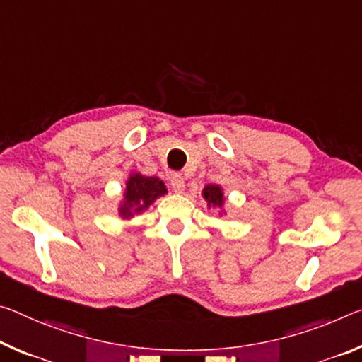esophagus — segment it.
Returning <instances> with one entry per match:
<instances>
[{
  "mask_svg": "<svg viewBox=\"0 0 362 362\" xmlns=\"http://www.w3.org/2000/svg\"><path fill=\"white\" fill-rule=\"evenodd\" d=\"M170 187L175 193H180V192H183V188H185V180H183V177L180 174H172L170 175Z\"/></svg>",
  "mask_w": 362,
  "mask_h": 362,
  "instance_id": "34e87169",
  "label": "esophagus"
}]
</instances>
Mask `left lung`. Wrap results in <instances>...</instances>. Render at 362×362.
Segmentation results:
<instances>
[{"label": "left lung", "mask_w": 362, "mask_h": 362, "mask_svg": "<svg viewBox=\"0 0 362 362\" xmlns=\"http://www.w3.org/2000/svg\"><path fill=\"white\" fill-rule=\"evenodd\" d=\"M202 197L204 198V202L208 203V209L214 208L219 209V216L227 214L226 212V194H223V190L221 185H216V183H208L204 185Z\"/></svg>", "instance_id": "obj_1"}]
</instances>
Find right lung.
<instances>
[{"instance_id":"right-lung-1","label":"right lung","mask_w":362,"mask_h":362,"mask_svg":"<svg viewBox=\"0 0 362 362\" xmlns=\"http://www.w3.org/2000/svg\"><path fill=\"white\" fill-rule=\"evenodd\" d=\"M168 194L164 182L159 177H146L140 172H130L125 180L122 199L117 204V214L122 221H130L145 212L158 198Z\"/></svg>"}]
</instances>
